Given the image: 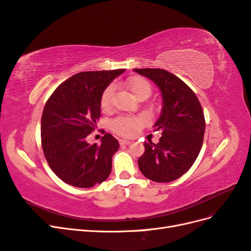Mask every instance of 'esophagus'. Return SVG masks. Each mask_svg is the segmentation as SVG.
<instances>
[{
  "instance_id": "1",
  "label": "esophagus",
  "mask_w": 251,
  "mask_h": 251,
  "mask_svg": "<svg viewBox=\"0 0 251 251\" xmlns=\"http://www.w3.org/2000/svg\"><path fill=\"white\" fill-rule=\"evenodd\" d=\"M132 141L131 140H127V139H119V143L121 146H126V144H130Z\"/></svg>"
}]
</instances>
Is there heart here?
I'll return each mask as SVG.
<instances>
[{
	"instance_id": "1",
	"label": "heart",
	"mask_w": 251,
	"mask_h": 251,
	"mask_svg": "<svg viewBox=\"0 0 251 251\" xmlns=\"http://www.w3.org/2000/svg\"><path fill=\"white\" fill-rule=\"evenodd\" d=\"M126 88L133 93L138 100H146L151 93V86L148 79L142 76H133L126 81ZM113 87L105 89L100 98V105L103 110H109L112 105ZM147 118L144 116L137 117H118L114 119L111 124L113 131L124 136H133L137 133L142 126H146Z\"/></svg>"
}]
</instances>
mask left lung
<instances>
[{"label":"left lung","instance_id":"1","mask_svg":"<svg viewBox=\"0 0 251 251\" xmlns=\"http://www.w3.org/2000/svg\"><path fill=\"white\" fill-rule=\"evenodd\" d=\"M160 89L163 107L154 125L162 135L157 144L144 142L138 159L141 173L155 182H171L185 174L198 157L205 132L201 103L194 91L176 75L163 69H134Z\"/></svg>","mask_w":251,"mask_h":251}]
</instances>
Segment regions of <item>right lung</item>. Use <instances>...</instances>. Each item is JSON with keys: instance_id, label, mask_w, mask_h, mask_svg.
I'll return each mask as SVG.
<instances>
[{"instance_id": "add662e5", "label": "right lung", "mask_w": 251, "mask_h": 251, "mask_svg": "<svg viewBox=\"0 0 251 251\" xmlns=\"http://www.w3.org/2000/svg\"><path fill=\"white\" fill-rule=\"evenodd\" d=\"M125 69L87 71L73 75L55 89L42 115L41 137L45 158L56 176L75 187L101 183L112 170V157L119 149L109 133L101 143L87 137L100 117V98L110 82Z\"/></svg>"}]
</instances>
